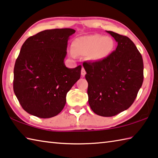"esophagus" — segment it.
I'll use <instances>...</instances> for the list:
<instances>
[{
    "label": "esophagus",
    "instance_id": "34e87169",
    "mask_svg": "<svg viewBox=\"0 0 158 158\" xmlns=\"http://www.w3.org/2000/svg\"><path fill=\"white\" fill-rule=\"evenodd\" d=\"M81 75L83 77H84L85 75V74H86V73H85V70L84 68H82L81 71Z\"/></svg>",
    "mask_w": 158,
    "mask_h": 158
}]
</instances>
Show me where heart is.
Wrapping results in <instances>:
<instances>
[{
	"mask_svg": "<svg viewBox=\"0 0 158 158\" xmlns=\"http://www.w3.org/2000/svg\"><path fill=\"white\" fill-rule=\"evenodd\" d=\"M115 42L111 37L93 34L77 37L73 42V56H89L94 60H102L114 50Z\"/></svg>",
	"mask_w": 158,
	"mask_h": 158,
	"instance_id": "1",
	"label": "heart"
}]
</instances>
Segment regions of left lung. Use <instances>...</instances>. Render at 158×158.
<instances>
[{
    "label": "left lung",
    "mask_w": 158,
    "mask_h": 158,
    "mask_svg": "<svg viewBox=\"0 0 158 158\" xmlns=\"http://www.w3.org/2000/svg\"><path fill=\"white\" fill-rule=\"evenodd\" d=\"M118 45L108 56L84 62L89 103L95 114L110 117L132 105L143 81L142 56L127 36L106 31Z\"/></svg>",
    "instance_id": "left-lung-1"
}]
</instances>
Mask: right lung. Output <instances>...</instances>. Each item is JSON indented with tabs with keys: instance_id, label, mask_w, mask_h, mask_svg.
Instances as JSON below:
<instances>
[{
	"instance_id": "1",
	"label": "right lung",
	"mask_w": 158,
	"mask_h": 158,
	"mask_svg": "<svg viewBox=\"0 0 158 158\" xmlns=\"http://www.w3.org/2000/svg\"><path fill=\"white\" fill-rule=\"evenodd\" d=\"M72 28L40 32L26 40L14 68L13 89L21 106L41 118L56 116L66 103V95L81 76V66L64 63Z\"/></svg>"
}]
</instances>
